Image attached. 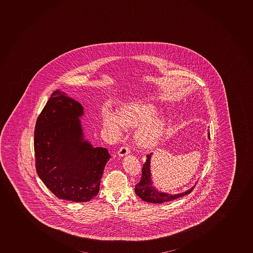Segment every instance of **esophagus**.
<instances>
[{"label": "esophagus", "instance_id": "esophagus-1", "mask_svg": "<svg viewBox=\"0 0 253 253\" xmlns=\"http://www.w3.org/2000/svg\"><path fill=\"white\" fill-rule=\"evenodd\" d=\"M130 153V149L127 146H123L118 150V155L119 157H123Z\"/></svg>", "mask_w": 253, "mask_h": 253}]
</instances>
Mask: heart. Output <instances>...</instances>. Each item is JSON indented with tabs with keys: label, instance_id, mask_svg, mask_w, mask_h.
<instances>
[{
	"label": "heart",
	"instance_id": "heart-1",
	"mask_svg": "<svg viewBox=\"0 0 253 253\" xmlns=\"http://www.w3.org/2000/svg\"><path fill=\"white\" fill-rule=\"evenodd\" d=\"M156 114L157 108L151 103H131L122 109L120 118L114 113H106L103 126L114 137L120 136L123 126H141L135 134V141L140 147L150 149L157 145L166 129L164 118L153 120Z\"/></svg>",
	"mask_w": 253,
	"mask_h": 253
}]
</instances>
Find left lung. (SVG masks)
Wrapping results in <instances>:
<instances>
[{"instance_id":"left-lung-1","label":"left lung","mask_w":253,"mask_h":253,"mask_svg":"<svg viewBox=\"0 0 253 253\" xmlns=\"http://www.w3.org/2000/svg\"><path fill=\"white\" fill-rule=\"evenodd\" d=\"M208 137L210 138V132H208ZM152 153L146 155V162L144 164L142 168V177L141 180L138 184L135 185V192L143 201L150 203L161 204L168 201H173L175 199L180 198L182 196H186L191 193L194 187L189 190L182 192V193L169 194L167 192H161L158 191L153 186L152 180H151V171H150V163H151Z\"/></svg>"}]
</instances>
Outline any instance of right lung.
I'll return each instance as SVG.
<instances>
[{
    "label": "right lung",
    "instance_id": "obj_1",
    "mask_svg": "<svg viewBox=\"0 0 253 253\" xmlns=\"http://www.w3.org/2000/svg\"><path fill=\"white\" fill-rule=\"evenodd\" d=\"M83 106L52 93L38 118L35 130V165L45 186L62 200L86 202L98 193L111 156L106 148L93 147L84 139L80 118Z\"/></svg>",
    "mask_w": 253,
    "mask_h": 253
}]
</instances>
